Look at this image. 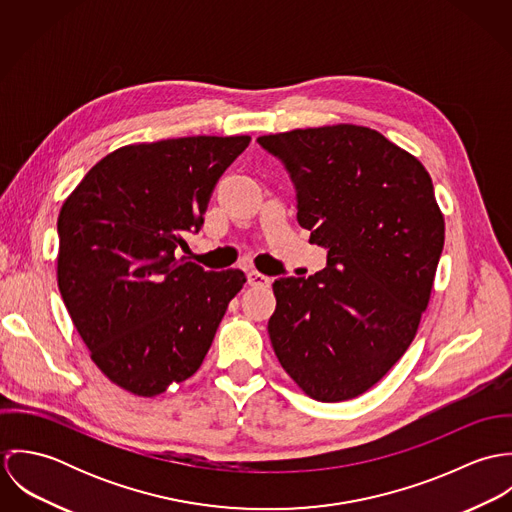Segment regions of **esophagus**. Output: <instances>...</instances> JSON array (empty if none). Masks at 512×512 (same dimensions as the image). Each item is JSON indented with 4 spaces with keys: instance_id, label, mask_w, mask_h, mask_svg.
Here are the masks:
<instances>
[{
    "instance_id": "34e87169",
    "label": "esophagus",
    "mask_w": 512,
    "mask_h": 512,
    "mask_svg": "<svg viewBox=\"0 0 512 512\" xmlns=\"http://www.w3.org/2000/svg\"><path fill=\"white\" fill-rule=\"evenodd\" d=\"M248 284L250 286H270L272 284V278H268V276H264V274H260V272H256V270H252V272H248Z\"/></svg>"
}]
</instances>
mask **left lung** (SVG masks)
I'll return each mask as SVG.
<instances>
[{
  "instance_id": "obj_1",
  "label": "left lung",
  "mask_w": 512,
  "mask_h": 512,
  "mask_svg": "<svg viewBox=\"0 0 512 512\" xmlns=\"http://www.w3.org/2000/svg\"><path fill=\"white\" fill-rule=\"evenodd\" d=\"M258 144L288 169L309 242L327 248L321 272L274 282V353L313 400L357 398L400 361L428 307L445 238L432 177L355 124Z\"/></svg>"
}]
</instances>
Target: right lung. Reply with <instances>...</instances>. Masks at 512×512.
Instances as JSON below:
<instances>
[{
	"instance_id": "right-lung-1",
	"label": "right lung",
	"mask_w": 512,
	"mask_h": 512,
	"mask_svg": "<svg viewBox=\"0 0 512 512\" xmlns=\"http://www.w3.org/2000/svg\"><path fill=\"white\" fill-rule=\"evenodd\" d=\"M250 136L124 146L61 207L57 282L90 359L114 384L157 396L203 365L240 270L175 258L199 232L213 189Z\"/></svg>"
}]
</instances>
